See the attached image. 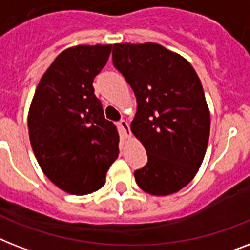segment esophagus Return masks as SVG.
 <instances>
[{
  "instance_id": "34e87169",
  "label": "esophagus",
  "mask_w": 250,
  "mask_h": 250,
  "mask_svg": "<svg viewBox=\"0 0 250 250\" xmlns=\"http://www.w3.org/2000/svg\"><path fill=\"white\" fill-rule=\"evenodd\" d=\"M119 128L122 131V135L125 137V139H129L131 137V131H129V123L127 121H121L119 122Z\"/></svg>"
}]
</instances>
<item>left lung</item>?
Returning a JSON list of instances; mask_svg holds the SVG:
<instances>
[{
  "instance_id": "obj_1",
  "label": "left lung",
  "mask_w": 250,
  "mask_h": 250,
  "mask_svg": "<svg viewBox=\"0 0 250 250\" xmlns=\"http://www.w3.org/2000/svg\"><path fill=\"white\" fill-rule=\"evenodd\" d=\"M113 63L136 96L131 131L148 164L135 171L141 189L167 196L189 184L205 157L210 111L188 61L156 42L114 44Z\"/></svg>"
}]
</instances>
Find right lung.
<instances>
[{
    "label": "right lung",
    "instance_id": "right-lung-1",
    "mask_svg": "<svg viewBox=\"0 0 250 250\" xmlns=\"http://www.w3.org/2000/svg\"><path fill=\"white\" fill-rule=\"evenodd\" d=\"M113 45H78L61 53L41 76L28 111L31 146L49 180L70 194L105 184L119 153V135L106 121L92 85Z\"/></svg>",
    "mask_w": 250,
    "mask_h": 250
}]
</instances>
